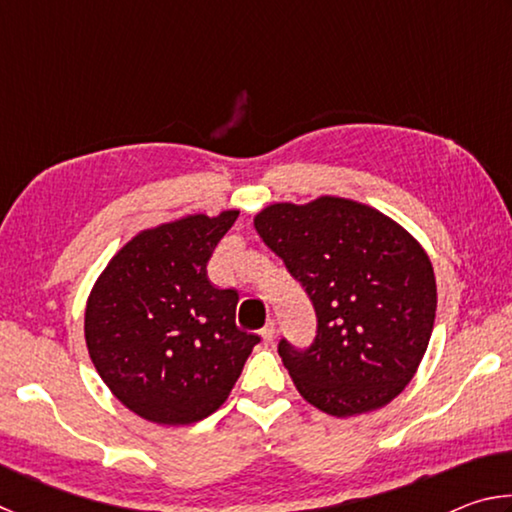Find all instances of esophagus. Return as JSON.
I'll return each instance as SVG.
<instances>
[{
  "instance_id": "34e87169",
  "label": "esophagus",
  "mask_w": 512,
  "mask_h": 512,
  "mask_svg": "<svg viewBox=\"0 0 512 512\" xmlns=\"http://www.w3.org/2000/svg\"><path fill=\"white\" fill-rule=\"evenodd\" d=\"M262 339H264V343H273L275 341V323L273 320H268V323L262 327Z\"/></svg>"
}]
</instances>
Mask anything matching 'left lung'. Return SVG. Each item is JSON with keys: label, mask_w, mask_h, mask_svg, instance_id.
I'll use <instances>...</instances> for the list:
<instances>
[{"label": "left lung", "mask_w": 512, "mask_h": 512, "mask_svg": "<svg viewBox=\"0 0 512 512\" xmlns=\"http://www.w3.org/2000/svg\"><path fill=\"white\" fill-rule=\"evenodd\" d=\"M255 228L316 311L307 348L277 343L300 395L336 418L395 400L436 320V277L418 241L372 207L334 196L266 207Z\"/></svg>", "instance_id": "left-lung-1"}]
</instances>
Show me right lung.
Wrapping results in <instances>:
<instances>
[{
	"label": "right lung",
	"instance_id": "add662e5",
	"mask_svg": "<svg viewBox=\"0 0 512 512\" xmlns=\"http://www.w3.org/2000/svg\"><path fill=\"white\" fill-rule=\"evenodd\" d=\"M239 212L146 230L112 257L85 309V343L117 400L144 420L192 424L228 400L259 343L235 323L237 289L207 262Z\"/></svg>",
	"mask_w": 512,
	"mask_h": 512
}]
</instances>
